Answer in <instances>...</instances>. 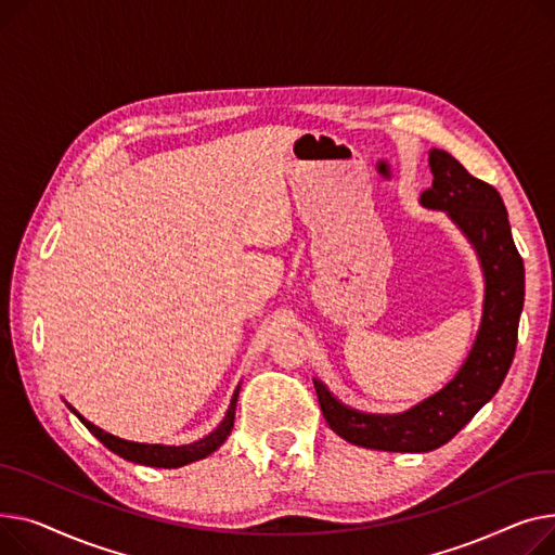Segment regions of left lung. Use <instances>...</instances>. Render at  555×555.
Instances as JSON below:
<instances>
[{"mask_svg":"<svg viewBox=\"0 0 555 555\" xmlns=\"http://www.w3.org/2000/svg\"><path fill=\"white\" fill-rule=\"evenodd\" d=\"M433 188L421 206L446 210L473 244L483 271V311L466 363L437 395L401 414H367L343 405L313 378L320 410L345 441L387 452H428L448 443L495 397L517 345L525 305V264L519 257L500 192L473 177L446 150H430Z\"/></svg>","mask_w":555,"mask_h":555,"instance_id":"8db88e82","label":"left lung"}]
</instances>
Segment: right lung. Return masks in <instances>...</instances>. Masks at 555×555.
<instances>
[{
  "mask_svg": "<svg viewBox=\"0 0 555 555\" xmlns=\"http://www.w3.org/2000/svg\"><path fill=\"white\" fill-rule=\"evenodd\" d=\"M237 397H240V387L235 389V395L231 399V405H228V412L223 416V421L219 426L206 435L204 439L194 441V443H185V446H160V443H137V441H125L118 439L105 430H101L98 426H93L91 421H87L80 412H76L72 405L69 410L85 423V428L101 441L105 448H109L112 452H116L118 457L134 462V464H143V466H154V468H179L185 466L190 462H197L208 457L210 452H215L233 430L235 423V405H237Z\"/></svg>",
  "mask_w": 555,
  "mask_h": 555,
  "instance_id": "right-lung-1",
  "label": "right lung"
}]
</instances>
